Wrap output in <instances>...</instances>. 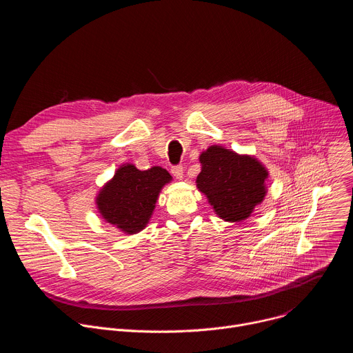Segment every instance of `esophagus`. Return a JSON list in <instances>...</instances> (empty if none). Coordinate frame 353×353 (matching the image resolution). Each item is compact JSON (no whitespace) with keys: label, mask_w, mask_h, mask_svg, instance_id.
Listing matches in <instances>:
<instances>
[{"label":"esophagus","mask_w":353,"mask_h":353,"mask_svg":"<svg viewBox=\"0 0 353 353\" xmlns=\"http://www.w3.org/2000/svg\"><path fill=\"white\" fill-rule=\"evenodd\" d=\"M183 172H184V169H183V166H173L172 168V174L176 177V179H183Z\"/></svg>","instance_id":"34e87169"}]
</instances>
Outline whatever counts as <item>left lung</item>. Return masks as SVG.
Segmentation results:
<instances>
[{"label":"left lung","instance_id":"8db88e82","mask_svg":"<svg viewBox=\"0 0 353 353\" xmlns=\"http://www.w3.org/2000/svg\"><path fill=\"white\" fill-rule=\"evenodd\" d=\"M199 163L196 188L221 219L243 222L264 201L268 170L254 157L212 145L199 155Z\"/></svg>","mask_w":353,"mask_h":353}]
</instances>
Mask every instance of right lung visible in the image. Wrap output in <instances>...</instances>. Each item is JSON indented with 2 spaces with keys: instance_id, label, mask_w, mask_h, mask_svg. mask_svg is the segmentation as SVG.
<instances>
[{
  "instance_id": "1",
  "label": "right lung",
  "mask_w": 353,
  "mask_h": 353,
  "mask_svg": "<svg viewBox=\"0 0 353 353\" xmlns=\"http://www.w3.org/2000/svg\"><path fill=\"white\" fill-rule=\"evenodd\" d=\"M170 181L163 168L138 170L131 163L121 165L96 195L97 211L108 223L135 234L148 225L161 190Z\"/></svg>"
}]
</instances>
